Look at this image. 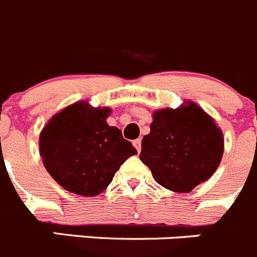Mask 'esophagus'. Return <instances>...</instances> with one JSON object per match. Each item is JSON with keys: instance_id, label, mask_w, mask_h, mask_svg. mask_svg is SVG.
I'll list each match as a JSON object with an SVG mask.
<instances>
[{"instance_id": "34e87169", "label": "esophagus", "mask_w": 257, "mask_h": 257, "mask_svg": "<svg viewBox=\"0 0 257 257\" xmlns=\"http://www.w3.org/2000/svg\"><path fill=\"white\" fill-rule=\"evenodd\" d=\"M134 147H135V149L138 150V153H140L141 150V139H136V140H134Z\"/></svg>"}]
</instances>
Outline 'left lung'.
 <instances>
[{
	"label": "left lung",
	"instance_id": "1",
	"mask_svg": "<svg viewBox=\"0 0 257 257\" xmlns=\"http://www.w3.org/2000/svg\"><path fill=\"white\" fill-rule=\"evenodd\" d=\"M224 138L215 119L191 100L153 112L150 133L141 141L140 159L158 183L190 192L219 167Z\"/></svg>",
	"mask_w": 257,
	"mask_h": 257
}]
</instances>
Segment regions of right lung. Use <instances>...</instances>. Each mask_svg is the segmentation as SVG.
<instances>
[{"label":"right lung","instance_id":"right-lung-1","mask_svg":"<svg viewBox=\"0 0 257 257\" xmlns=\"http://www.w3.org/2000/svg\"><path fill=\"white\" fill-rule=\"evenodd\" d=\"M109 107L88 100L51 117L39 135V154L52 178L67 191L93 197L108 187L127 158L138 154L121 130L109 126Z\"/></svg>","mask_w":257,"mask_h":257}]
</instances>
